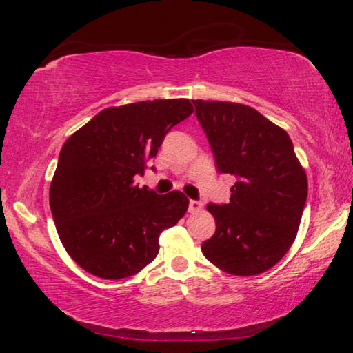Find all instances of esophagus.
<instances>
[{"label": "esophagus", "mask_w": 353, "mask_h": 353, "mask_svg": "<svg viewBox=\"0 0 353 353\" xmlns=\"http://www.w3.org/2000/svg\"><path fill=\"white\" fill-rule=\"evenodd\" d=\"M202 209V202L201 201H190V212L194 214V212H199Z\"/></svg>", "instance_id": "obj_1"}]
</instances>
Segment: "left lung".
<instances>
[{"label":"left lung","instance_id":"1","mask_svg":"<svg viewBox=\"0 0 353 353\" xmlns=\"http://www.w3.org/2000/svg\"><path fill=\"white\" fill-rule=\"evenodd\" d=\"M216 170L236 178L228 204H209L215 234L202 243L205 259L236 276L267 272L291 248L308 183L289 134L249 105L192 101Z\"/></svg>","mask_w":353,"mask_h":353}]
</instances>
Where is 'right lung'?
<instances>
[{"label": "right lung", "mask_w": 353, "mask_h": 353, "mask_svg": "<svg viewBox=\"0 0 353 353\" xmlns=\"http://www.w3.org/2000/svg\"><path fill=\"white\" fill-rule=\"evenodd\" d=\"M190 99H154L108 108L61 149L50 207L67 254L104 279L133 276L159 254V236L190 201L134 185L168 130L192 114Z\"/></svg>", "instance_id": "1"}]
</instances>
